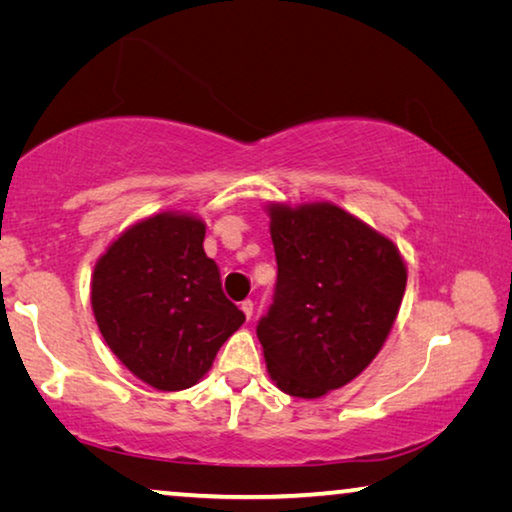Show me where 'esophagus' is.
Segmentation results:
<instances>
[{"mask_svg": "<svg viewBox=\"0 0 512 512\" xmlns=\"http://www.w3.org/2000/svg\"><path fill=\"white\" fill-rule=\"evenodd\" d=\"M253 309H255V305H253V300H244V302H241V311H244V314H246V318H250V316H253Z\"/></svg>", "mask_w": 512, "mask_h": 512, "instance_id": "esophagus-1", "label": "esophagus"}]
</instances>
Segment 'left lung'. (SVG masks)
<instances>
[{
	"mask_svg": "<svg viewBox=\"0 0 512 512\" xmlns=\"http://www.w3.org/2000/svg\"><path fill=\"white\" fill-rule=\"evenodd\" d=\"M273 302L257 323L268 375L293 397L341 388L377 357L400 311L393 241L329 203L271 205Z\"/></svg>",
	"mask_w": 512,
	"mask_h": 512,
	"instance_id": "8db88e82",
	"label": "left lung"
}]
</instances>
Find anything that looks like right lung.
Here are the masks:
<instances>
[{
  "instance_id": "obj_1",
  "label": "right lung",
  "mask_w": 512,
  "mask_h": 512,
  "mask_svg": "<svg viewBox=\"0 0 512 512\" xmlns=\"http://www.w3.org/2000/svg\"><path fill=\"white\" fill-rule=\"evenodd\" d=\"M205 223L158 214L128 228L92 275V309L117 359L158 391L194 386L246 316L203 250Z\"/></svg>"
}]
</instances>
